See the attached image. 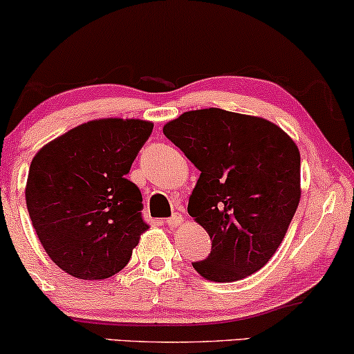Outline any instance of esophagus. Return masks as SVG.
Segmentation results:
<instances>
[{"label":"esophagus","mask_w":354,"mask_h":354,"mask_svg":"<svg viewBox=\"0 0 354 354\" xmlns=\"http://www.w3.org/2000/svg\"><path fill=\"white\" fill-rule=\"evenodd\" d=\"M183 223V218L180 214H173L171 218H168L165 221L166 225H169V227H176V225H180Z\"/></svg>","instance_id":"34e87169"}]
</instances>
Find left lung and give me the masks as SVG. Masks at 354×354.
<instances>
[{
    "instance_id": "obj_1",
    "label": "left lung",
    "mask_w": 354,
    "mask_h": 354,
    "mask_svg": "<svg viewBox=\"0 0 354 354\" xmlns=\"http://www.w3.org/2000/svg\"><path fill=\"white\" fill-rule=\"evenodd\" d=\"M201 171L188 212L211 237L193 262L212 282H236L262 269L279 249L300 201V151L269 120L223 109L185 112L163 127Z\"/></svg>"
}]
</instances>
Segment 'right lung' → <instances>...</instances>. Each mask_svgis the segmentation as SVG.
<instances>
[{"instance_id":"1","label":"right lung","mask_w":354,"mask_h":354,"mask_svg":"<svg viewBox=\"0 0 354 354\" xmlns=\"http://www.w3.org/2000/svg\"><path fill=\"white\" fill-rule=\"evenodd\" d=\"M151 131L150 122L102 118L75 127L36 153L26 206L59 269L102 280L129 263L148 224L142 193L125 176Z\"/></svg>"}]
</instances>
